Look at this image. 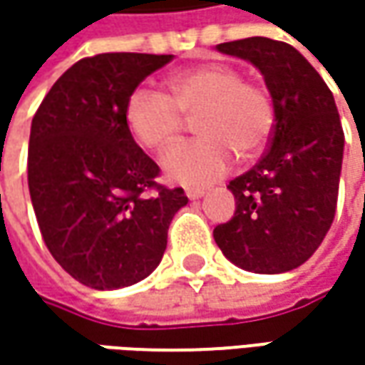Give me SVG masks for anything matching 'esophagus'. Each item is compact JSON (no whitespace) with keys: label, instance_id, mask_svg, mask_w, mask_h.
Wrapping results in <instances>:
<instances>
[{"label":"esophagus","instance_id":"obj_1","mask_svg":"<svg viewBox=\"0 0 365 365\" xmlns=\"http://www.w3.org/2000/svg\"><path fill=\"white\" fill-rule=\"evenodd\" d=\"M205 195V189H187V197H189L190 201H195V199H201Z\"/></svg>","mask_w":365,"mask_h":365}]
</instances>
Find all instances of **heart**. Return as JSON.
I'll use <instances>...</instances> for the list:
<instances>
[{
	"label": "heart",
	"instance_id": "obj_1",
	"mask_svg": "<svg viewBox=\"0 0 365 365\" xmlns=\"http://www.w3.org/2000/svg\"><path fill=\"white\" fill-rule=\"evenodd\" d=\"M168 93L138 89L125 103L133 140L162 152L195 120L201 138L175 146L162 160L164 175L187 187L211 185L232 170L235 152L254 156L266 146L274 125L270 95L247 83L230 64H203L168 78Z\"/></svg>",
	"mask_w": 365,
	"mask_h": 365
}]
</instances>
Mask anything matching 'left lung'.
<instances>
[{
  "mask_svg": "<svg viewBox=\"0 0 365 365\" xmlns=\"http://www.w3.org/2000/svg\"><path fill=\"white\" fill-rule=\"evenodd\" d=\"M217 50L262 73L274 128L268 152L227 185L235 213L213 237L242 270L288 272L315 254L335 217L345 144L337 106L321 75L287 42L254 36Z\"/></svg>",
  "mask_w": 365,
  "mask_h": 365,
  "instance_id": "8db88e82",
  "label": "left lung"
}]
</instances>
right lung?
<instances>
[{
    "instance_id": "right-lung-1",
    "label": "right lung",
    "mask_w": 365,
    "mask_h": 365,
    "mask_svg": "<svg viewBox=\"0 0 365 365\" xmlns=\"http://www.w3.org/2000/svg\"><path fill=\"white\" fill-rule=\"evenodd\" d=\"M170 61L140 52L83 58L32 120L28 189L40 233L64 270L95 290L132 287L154 272L170 221L189 203L182 189L156 185L160 168L125 123L130 95Z\"/></svg>"
}]
</instances>
